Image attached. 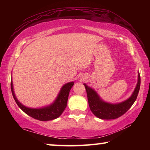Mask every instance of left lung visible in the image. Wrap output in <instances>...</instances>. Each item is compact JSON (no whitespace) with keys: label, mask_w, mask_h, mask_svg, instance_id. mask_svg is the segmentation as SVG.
Instances as JSON below:
<instances>
[{"label":"left lung","mask_w":150,"mask_h":150,"mask_svg":"<svg viewBox=\"0 0 150 150\" xmlns=\"http://www.w3.org/2000/svg\"><path fill=\"white\" fill-rule=\"evenodd\" d=\"M87 94L90 109L94 115L103 120L116 119L126 113L135 102L140 88V75L138 73V82L134 92L128 99L118 103H110L103 100L95 89L83 83Z\"/></svg>","instance_id":"8db88e82"}]
</instances>
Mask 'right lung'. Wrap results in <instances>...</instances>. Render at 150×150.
<instances>
[{"instance_id":"add662e5","label":"right lung","mask_w":150,"mask_h":150,"mask_svg":"<svg viewBox=\"0 0 150 150\" xmlns=\"http://www.w3.org/2000/svg\"><path fill=\"white\" fill-rule=\"evenodd\" d=\"M74 85V82H69L65 83L61 88L59 93H58L56 98L50 105L45 106L41 108H30L24 106L17 99L16 95L14 93L13 82L11 77V91L14 100L16 101L17 105L19 106L22 110L31 117L40 121H48L54 120L59 117L61 115L67 106L68 96L69 91Z\"/></svg>"}]
</instances>
